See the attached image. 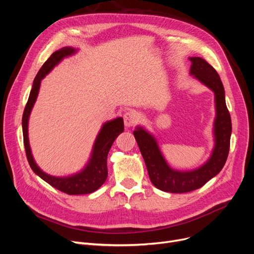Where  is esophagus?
<instances>
[{"mask_svg": "<svg viewBox=\"0 0 254 254\" xmlns=\"http://www.w3.org/2000/svg\"><path fill=\"white\" fill-rule=\"evenodd\" d=\"M124 122L127 127H130L138 124V116L133 111H127L124 115Z\"/></svg>", "mask_w": 254, "mask_h": 254, "instance_id": "34e87169", "label": "esophagus"}]
</instances>
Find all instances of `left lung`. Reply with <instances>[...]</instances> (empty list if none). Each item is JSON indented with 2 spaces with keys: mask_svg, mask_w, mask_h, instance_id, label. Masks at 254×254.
Masks as SVG:
<instances>
[{
  "mask_svg": "<svg viewBox=\"0 0 254 254\" xmlns=\"http://www.w3.org/2000/svg\"><path fill=\"white\" fill-rule=\"evenodd\" d=\"M190 74L214 93L216 116L213 125L214 147L209 159L196 170L180 172L165 161L156 139L142 127H137L133 136L146 163L149 178L155 187L164 192L187 193L201 188L224 167L230 150L232 123L226 105L225 89L213 67L200 57H190Z\"/></svg>",
  "mask_w": 254,
  "mask_h": 254,
  "instance_id": "left-lung-1",
  "label": "left lung"
}]
</instances>
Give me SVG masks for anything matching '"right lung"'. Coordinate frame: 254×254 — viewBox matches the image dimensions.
<instances>
[{
	"label": "right lung",
	"instance_id": "obj_1",
	"mask_svg": "<svg viewBox=\"0 0 254 254\" xmlns=\"http://www.w3.org/2000/svg\"><path fill=\"white\" fill-rule=\"evenodd\" d=\"M76 52L77 50L72 47L61 48L60 50L56 51V52L51 55L50 58L43 64L35 80H33L32 89L30 91L28 101L24 108L22 116L23 142L25 147L26 157L31 170L41 179H43L49 185L52 186V187L68 195H81L93 193L105 183L108 176V152L113 142L118 137V134H121L125 129L124 120L122 117H117L113 121L105 123L102 126V127H101L95 140L92 154L87 165L84 166L83 170H81L79 173L68 177L50 176L43 172L36 163L35 159H33L28 141V120L31 109L33 105H35L37 97L39 95L41 81L63 58L71 56Z\"/></svg>",
	"mask_w": 254,
	"mask_h": 254
}]
</instances>
